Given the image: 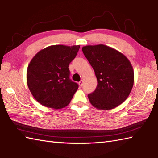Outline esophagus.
<instances>
[{
    "label": "esophagus",
    "instance_id": "1",
    "mask_svg": "<svg viewBox=\"0 0 158 158\" xmlns=\"http://www.w3.org/2000/svg\"><path fill=\"white\" fill-rule=\"evenodd\" d=\"M83 80H81L79 82V85L80 87H82L83 86Z\"/></svg>",
    "mask_w": 158,
    "mask_h": 158
}]
</instances>
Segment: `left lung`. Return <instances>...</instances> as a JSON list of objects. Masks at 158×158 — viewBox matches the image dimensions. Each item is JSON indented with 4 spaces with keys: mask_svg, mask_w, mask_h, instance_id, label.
I'll use <instances>...</instances> for the list:
<instances>
[{
    "mask_svg": "<svg viewBox=\"0 0 158 158\" xmlns=\"http://www.w3.org/2000/svg\"><path fill=\"white\" fill-rule=\"evenodd\" d=\"M94 69L98 85L88 94L90 103L99 110L117 107L129 96L134 83V71L129 59L116 50L99 44L82 48Z\"/></svg>",
    "mask_w": 158,
    "mask_h": 158,
    "instance_id": "1",
    "label": "left lung"
}]
</instances>
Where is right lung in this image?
I'll list each match as a JSON object with an SVG mask.
<instances>
[{
    "label": "right lung",
    "mask_w": 158,
    "mask_h": 158,
    "mask_svg": "<svg viewBox=\"0 0 158 158\" xmlns=\"http://www.w3.org/2000/svg\"><path fill=\"white\" fill-rule=\"evenodd\" d=\"M79 48V45L50 46L32 58L27 70V83L39 103L54 109L64 108L70 103L79 85L69 77V65Z\"/></svg>",
    "instance_id": "right-lung-1"
}]
</instances>
